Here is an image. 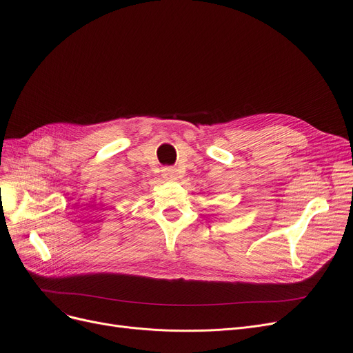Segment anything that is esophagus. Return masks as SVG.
<instances>
[{
  "label": "esophagus",
  "instance_id": "1",
  "mask_svg": "<svg viewBox=\"0 0 353 353\" xmlns=\"http://www.w3.org/2000/svg\"><path fill=\"white\" fill-rule=\"evenodd\" d=\"M163 176L165 179H176L177 170L174 169V167H164V169H163Z\"/></svg>",
  "mask_w": 353,
  "mask_h": 353
}]
</instances>
